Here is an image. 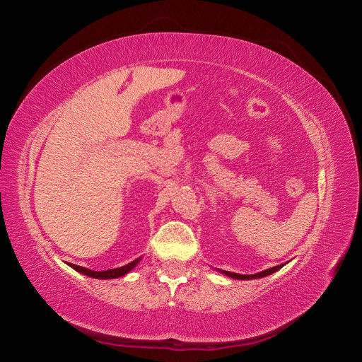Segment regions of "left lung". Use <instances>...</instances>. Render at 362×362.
<instances>
[{
    "label": "left lung",
    "instance_id": "left-lung-1",
    "mask_svg": "<svg viewBox=\"0 0 362 362\" xmlns=\"http://www.w3.org/2000/svg\"><path fill=\"white\" fill-rule=\"evenodd\" d=\"M281 267H284V264H279V266H275V267H270V269L262 270V272H259V273H254V275H240V273L226 272V270H221V269H218V272L223 273L225 276H229V278H233V279H243V281H247V279H258V278L269 276V275H272V273L278 272Z\"/></svg>",
    "mask_w": 362,
    "mask_h": 362
}]
</instances>
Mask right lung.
<instances>
[{
	"instance_id": "right-lung-1",
	"label": "right lung",
	"mask_w": 362,
	"mask_h": 362,
	"mask_svg": "<svg viewBox=\"0 0 362 362\" xmlns=\"http://www.w3.org/2000/svg\"><path fill=\"white\" fill-rule=\"evenodd\" d=\"M141 257H139L137 259L128 262L127 266H122V267H117V269H110V270H104V272H95V270H90V269H86V267H81V266H75V264H69L74 270L83 273V275L86 276H90V278H95V279H116V278H120V276H125L127 273H129L131 270H133L139 262H140Z\"/></svg>"
}]
</instances>
